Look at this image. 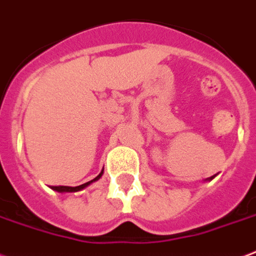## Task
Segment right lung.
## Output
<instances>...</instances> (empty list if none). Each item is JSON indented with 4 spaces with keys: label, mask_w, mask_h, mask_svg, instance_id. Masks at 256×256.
<instances>
[{
    "label": "right lung",
    "mask_w": 256,
    "mask_h": 256,
    "mask_svg": "<svg viewBox=\"0 0 256 256\" xmlns=\"http://www.w3.org/2000/svg\"><path fill=\"white\" fill-rule=\"evenodd\" d=\"M100 176H102V173L98 176L95 180H98V178H99ZM95 180H94V181H95ZM88 184H90V182H88ZM88 184L80 185V186H76V188H54V189H56V190H60V192H64V190H71V192H72V190H79V189H83V188H84V186H87V185H88Z\"/></svg>",
    "instance_id": "obj_1"
}]
</instances>
